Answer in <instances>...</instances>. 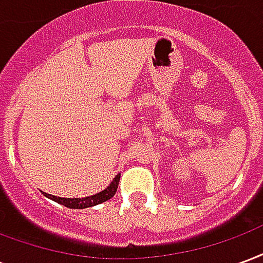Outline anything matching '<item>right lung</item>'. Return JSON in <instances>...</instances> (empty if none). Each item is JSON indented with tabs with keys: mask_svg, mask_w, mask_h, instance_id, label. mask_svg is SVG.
Returning <instances> with one entry per match:
<instances>
[{
	"mask_svg": "<svg viewBox=\"0 0 263 263\" xmlns=\"http://www.w3.org/2000/svg\"><path fill=\"white\" fill-rule=\"evenodd\" d=\"M121 175L118 173L117 176L114 177V180L109 183V186L103 192H100L97 194H92V196H88V197L83 198H65V197H56V196H52V194H48L42 192L43 196H46L50 200H53L56 203L62 204L65 207H69V209H87V207H92V205H97V204H101L104 201H107L111 197H114V194L117 193V189H118V183H120Z\"/></svg>",
	"mask_w": 263,
	"mask_h": 263,
	"instance_id": "obj_1",
	"label": "right lung"
}]
</instances>
